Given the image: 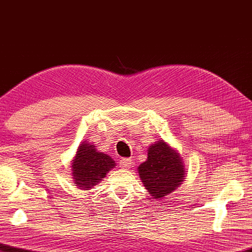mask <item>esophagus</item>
<instances>
[{"mask_svg": "<svg viewBox=\"0 0 252 252\" xmlns=\"http://www.w3.org/2000/svg\"><path fill=\"white\" fill-rule=\"evenodd\" d=\"M132 165V160L130 158H125L120 160V166L121 168H130Z\"/></svg>", "mask_w": 252, "mask_h": 252, "instance_id": "34e87169", "label": "esophagus"}]
</instances>
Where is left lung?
I'll return each mask as SVG.
<instances>
[{
    "label": "left lung",
    "mask_w": 252,
    "mask_h": 252,
    "mask_svg": "<svg viewBox=\"0 0 252 252\" xmlns=\"http://www.w3.org/2000/svg\"><path fill=\"white\" fill-rule=\"evenodd\" d=\"M145 189L154 198L162 200L185 179V166L180 154L164 140L151 145L147 160L138 166Z\"/></svg>",
    "instance_id": "left-lung-1"
}]
</instances>
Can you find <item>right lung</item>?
<instances>
[{
	"mask_svg": "<svg viewBox=\"0 0 252 252\" xmlns=\"http://www.w3.org/2000/svg\"><path fill=\"white\" fill-rule=\"evenodd\" d=\"M115 166V162L107 154L95 150L94 145L82 141L72 161V176L77 189H91L100 183L109 170Z\"/></svg>",
	"mask_w": 252,
	"mask_h": 252,
	"instance_id": "add662e5",
	"label": "right lung"
}]
</instances>
